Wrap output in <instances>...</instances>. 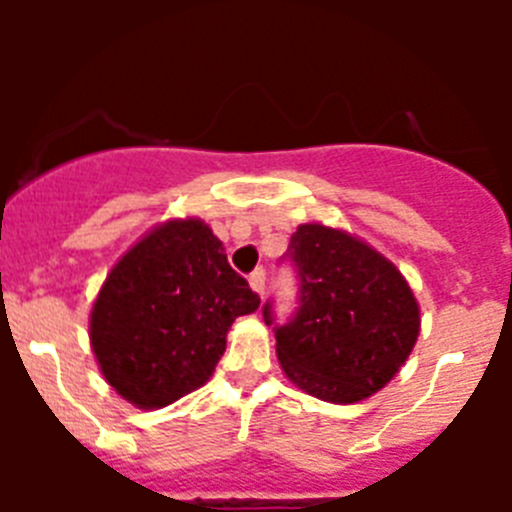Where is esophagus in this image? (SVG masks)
Returning a JSON list of instances; mask_svg holds the SVG:
<instances>
[{
  "label": "esophagus",
  "mask_w": 512,
  "mask_h": 512,
  "mask_svg": "<svg viewBox=\"0 0 512 512\" xmlns=\"http://www.w3.org/2000/svg\"><path fill=\"white\" fill-rule=\"evenodd\" d=\"M248 284H251V289H253V292H256V295L264 297V292H266V271L264 269L253 271L251 277H248Z\"/></svg>",
  "instance_id": "esophagus-1"
}]
</instances>
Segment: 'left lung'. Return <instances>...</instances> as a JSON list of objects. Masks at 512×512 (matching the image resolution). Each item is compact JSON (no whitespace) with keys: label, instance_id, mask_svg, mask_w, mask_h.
Returning a JSON list of instances; mask_svg holds the SVG:
<instances>
[{"label":"left lung","instance_id":"left-lung-1","mask_svg":"<svg viewBox=\"0 0 512 512\" xmlns=\"http://www.w3.org/2000/svg\"><path fill=\"white\" fill-rule=\"evenodd\" d=\"M297 271V310L274 325L284 374L307 395L348 405L390 382L413 351L420 310L405 277L382 253L343 230L300 225L282 256Z\"/></svg>","mask_w":512,"mask_h":512}]
</instances>
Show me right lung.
I'll return each instance as SVG.
<instances>
[{
    "instance_id": "add662e5",
    "label": "right lung",
    "mask_w": 512,
    "mask_h": 512,
    "mask_svg": "<svg viewBox=\"0 0 512 512\" xmlns=\"http://www.w3.org/2000/svg\"><path fill=\"white\" fill-rule=\"evenodd\" d=\"M259 305L202 220H171L117 261L89 336L117 395L164 408L212 377L233 320Z\"/></svg>"
}]
</instances>
